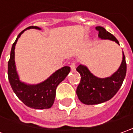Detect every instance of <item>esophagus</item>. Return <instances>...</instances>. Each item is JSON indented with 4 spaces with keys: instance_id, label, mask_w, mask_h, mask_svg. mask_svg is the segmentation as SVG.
<instances>
[{
    "instance_id": "34e87169",
    "label": "esophagus",
    "mask_w": 133,
    "mask_h": 133,
    "mask_svg": "<svg viewBox=\"0 0 133 133\" xmlns=\"http://www.w3.org/2000/svg\"><path fill=\"white\" fill-rule=\"evenodd\" d=\"M75 66H76L75 62H72V64H70V67H71V69H72V70H75Z\"/></svg>"
}]
</instances>
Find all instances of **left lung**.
Masks as SVG:
<instances>
[{"label":"left lung","mask_w":133,"mask_h":133,"mask_svg":"<svg viewBox=\"0 0 133 133\" xmlns=\"http://www.w3.org/2000/svg\"><path fill=\"white\" fill-rule=\"evenodd\" d=\"M96 29L98 31L100 39L115 41L119 45L115 36L108 32L104 27L97 26ZM76 70L81 75V82L76 90L78 99L84 104H101L111 99L121 88L127 72L125 56L123 52L122 61L119 68L110 77L98 78L83 64H80Z\"/></svg>","instance_id":"1"}]
</instances>
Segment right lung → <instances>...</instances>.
<instances>
[{
    "mask_svg": "<svg viewBox=\"0 0 133 133\" xmlns=\"http://www.w3.org/2000/svg\"><path fill=\"white\" fill-rule=\"evenodd\" d=\"M29 29L41 30L38 26H31L23 30L19 34L14 42L11 49L10 58L8 62V78L14 92L26 106L35 110L49 109L53 105L56 88L58 85L63 81L70 72L69 66H64L58 69L49 77L47 79L37 84H29L21 81L18 74L15 61V49L18 38Z\"/></svg>",
    "mask_w": 133,
    "mask_h": 133,
    "instance_id": "add662e5",
    "label": "right lung"
}]
</instances>
